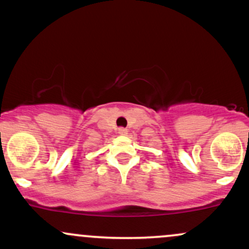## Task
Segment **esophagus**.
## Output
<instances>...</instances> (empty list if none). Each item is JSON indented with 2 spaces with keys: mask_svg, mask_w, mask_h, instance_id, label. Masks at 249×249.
Returning a JSON list of instances; mask_svg holds the SVG:
<instances>
[{
  "mask_svg": "<svg viewBox=\"0 0 249 249\" xmlns=\"http://www.w3.org/2000/svg\"><path fill=\"white\" fill-rule=\"evenodd\" d=\"M118 133L121 134V136H126L127 130H126V128H124V127H119L118 128Z\"/></svg>",
  "mask_w": 249,
  "mask_h": 249,
  "instance_id": "obj_1",
  "label": "esophagus"
}]
</instances>
